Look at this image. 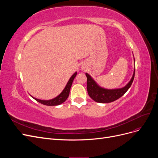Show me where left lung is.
I'll return each mask as SVG.
<instances>
[{
    "label": "left lung",
    "mask_w": 158,
    "mask_h": 158,
    "mask_svg": "<svg viewBox=\"0 0 158 158\" xmlns=\"http://www.w3.org/2000/svg\"><path fill=\"white\" fill-rule=\"evenodd\" d=\"M135 70L134 72L130 82L125 87L121 89H107L100 88L95 82V81L91 78V76L85 73L87 77V90L89 97L95 102L98 103H111L122 97L127 90L131 87L135 78Z\"/></svg>",
    "instance_id": "left-lung-1"
}]
</instances>
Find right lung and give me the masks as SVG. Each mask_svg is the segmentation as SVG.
I'll use <instances>...</instances> for the list:
<instances>
[{
  "label": "right lung",
  "instance_id": "1",
  "mask_svg": "<svg viewBox=\"0 0 158 158\" xmlns=\"http://www.w3.org/2000/svg\"><path fill=\"white\" fill-rule=\"evenodd\" d=\"M76 74H77V73H75L73 76H72V77L69 80V82H68L67 84H66L64 90L61 92V94L60 95H59L58 96L56 97L55 98L51 99V100H41V99H36V98H34V99L36 100L37 102H40V103H41L43 105H45V106H58V105L63 103V102H64L66 101V99H67L69 97L71 85H72V84H73V80H74V78L76 77Z\"/></svg>",
  "mask_w": 158,
  "mask_h": 158
}]
</instances>
